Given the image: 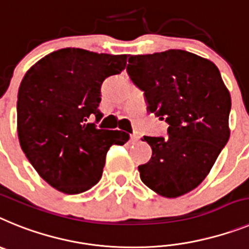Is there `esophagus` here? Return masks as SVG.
<instances>
[{"label": "esophagus", "instance_id": "34e87169", "mask_svg": "<svg viewBox=\"0 0 249 249\" xmlns=\"http://www.w3.org/2000/svg\"><path fill=\"white\" fill-rule=\"evenodd\" d=\"M140 139V137L139 135H137V134H133V135H131L130 137V142H138V140Z\"/></svg>", "mask_w": 249, "mask_h": 249}]
</instances>
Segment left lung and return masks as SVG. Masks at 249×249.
Wrapping results in <instances>:
<instances>
[{
	"mask_svg": "<svg viewBox=\"0 0 249 249\" xmlns=\"http://www.w3.org/2000/svg\"><path fill=\"white\" fill-rule=\"evenodd\" d=\"M127 75L144 91L148 111L165 120L169 137H144L150 160L142 183L165 198L196 189L231 135V94L214 62L183 50L130 55Z\"/></svg>",
	"mask_w": 249,
	"mask_h": 249,
	"instance_id": "8db88e82",
	"label": "left lung"
}]
</instances>
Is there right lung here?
Listing matches in <instances>:
<instances>
[{
	"instance_id": "1",
	"label": "right lung",
	"mask_w": 249,
	"mask_h": 249,
	"mask_svg": "<svg viewBox=\"0 0 249 249\" xmlns=\"http://www.w3.org/2000/svg\"><path fill=\"white\" fill-rule=\"evenodd\" d=\"M127 55L66 47L49 53L25 73L17 95V134L26 158L56 190L79 194L103 176L110 146L129 134L98 129L100 88L126 66Z\"/></svg>"
}]
</instances>
